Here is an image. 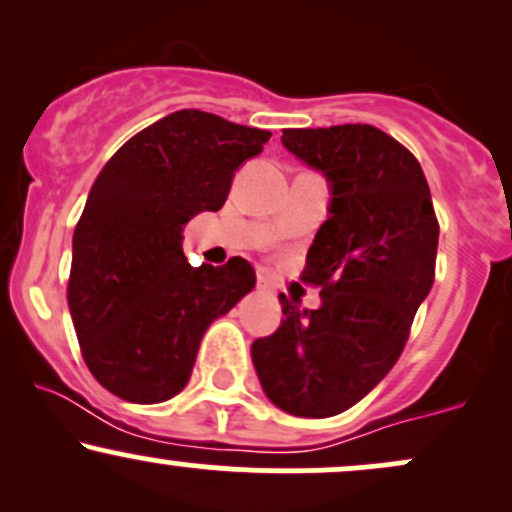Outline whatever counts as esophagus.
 Returning a JSON list of instances; mask_svg holds the SVG:
<instances>
[{"instance_id":"obj_1","label":"esophagus","mask_w":512,"mask_h":512,"mask_svg":"<svg viewBox=\"0 0 512 512\" xmlns=\"http://www.w3.org/2000/svg\"><path fill=\"white\" fill-rule=\"evenodd\" d=\"M257 289H260V291H274V284L267 279V276L260 274V276H257Z\"/></svg>"}]
</instances>
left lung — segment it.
<instances>
[{"label": "left lung", "mask_w": 512, "mask_h": 512, "mask_svg": "<svg viewBox=\"0 0 512 512\" xmlns=\"http://www.w3.org/2000/svg\"><path fill=\"white\" fill-rule=\"evenodd\" d=\"M281 144L330 185L303 281L320 308L281 293V327L252 342L269 402L305 419L342 414L395 366L431 293L438 221L419 161L373 125L284 129Z\"/></svg>", "instance_id": "obj_1"}]
</instances>
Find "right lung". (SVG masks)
I'll list each match as a JSON object with an SVG mask.
<instances>
[{
  "label": "right lung",
  "mask_w": 512,
  "mask_h": 512,
  "mask_svg": "<svg viewBox=\"0 0 512 512\" xmlns=\"http://www.w3.org/2000/svg\"><path fill=\"white\" fill-rule=\"evenodd\" d=\"M272 134L202 110H178L134 134L105 163L74 228L69 313L93 378L134 404L187 385L216 317L255 289L243 257L192 267L182 231L219 211L236 170Z\"/></svg>",
  "instance_id": "add662e5"
}]
</instances>
